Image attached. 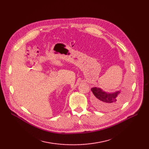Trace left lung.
Returning a JSON list of instances; mask_svg holds the SVG:
<instances>
[{
    "label": "left lung",
    "mask_w": 149,
    "mask_h": 149,
    "mask_svg": "<svg viewBox=\"0 0 149 149\" xmlns=\"http://www.w3.org/2000/svg\"><path fill=\"white\" fill-rule=\"evenodd\" d=\"M91 91L95 96L96 105L100 109L109 111L116 109L124 100V95L119 94V91L107 93L97 87L91 88Z\"/></svg>",
    "instance_id": "8db88e82"
}]
</instances>
